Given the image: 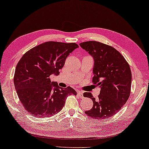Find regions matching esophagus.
Returning a JSON list of instances; mask_svg holds the SVG:
<instances>
[{"label":"esophagus","mask_w":149,"mask_h":149,"mask_svg":"<svg viewBox=\"0 0 149 149\" xmlns=\"http://www.w3.org/2000/svg\"><path fill=\"white\" fill-rule=\"evenodd\" d=\"M77 94L79 95V96L81 98H83V93L82 92V91H77Z\"/></svg>","instance_id":"34e87169"}]
</instances>
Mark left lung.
I'll list each match as a JSON object with an SVG mask.
<instances>
[{"label":"left lung","mask_w":149,"mask_h":149,"mask_svg":"<svg viewBox=\"0 0 149 149\" xmlns=\"http://www.w3.org/2000/svg\"><path fill=\"white\" fill-rule=\"evenodd\" d=\"M94 60L92 83L100 87L98 98L89 92L83 96L93 101V107L85 113L95 119L115 115L127 101L131 91L132 72L124 57L113 47L97 41L79 44Z\"/></svg>","instance_id":"1"}]
</instances>
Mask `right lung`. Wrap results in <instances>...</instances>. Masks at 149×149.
<instances>
[{
    "instance_id": "right-lung-1",
    "label": "right lung",
    "mask_w": 149,
    "mask_h": 149,
    "mask_svg": "<svg viewBox=\"0 0 149 149\" xmlns=\"http://www.w3.org/2000/svg\"><path fill=\"white\" fill-rule=\"evenodd\" d=\"M78 47L74 42H45L28 51L18 62L14 85L24 108L32 116L45 118L56 115L68 95H77L72 87L62 88L51 82L50 77L60 74L67 57Z\"/></svg>"
}]
</instances>
